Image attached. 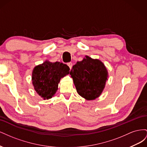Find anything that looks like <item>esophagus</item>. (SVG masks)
I'll list each match as a JSON object with an SVG mask.
<instances>
[{"instance_id": "obj_1", "label": "esophagus", "mask_w": 147, "mask_h": 147, "mask_svg": "<svg viewBox=\"0 0 147 147\" xmlns=\"http://www.w3.org/2000/svg\"><path fill=\"white\" fill-rule=\"evenodd\" d=\"M67 65H68V66L69 67V68H70V69H72V63H67Z\"/></svg>"}]
</instances>
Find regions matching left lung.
I'll use <instances>...</instances> for the list:
<instances>
[{
    "mask_svg": "<svg viewBox=\"0 0 147 147\" xmlns=\"http://www.w3.org/2000/svg\"><path fill=\"white\" fill-rule=\"evenodd\" d=\"M70 75L78 94L86 100H94L99 97L108 78L104 64L88 56L72 67Z\"/></svg>",
    "mask_w": 147,
    "mask_h": 147,
    "instance_id": "8db88e82",
    "label": "left lung"
}]
</instances>
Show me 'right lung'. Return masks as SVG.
Segmentation results:
<instances>
[{
	"label": "right lung",
	"instance_id": "obj_1",
	"mask_svg": "<svg viewBox=\"0 0 147 147\" xmlns=\"http://www.w3.org/2000/svg\"><path fill=\"white\" fill-rule=\"evenodd\" d=\"M69 70L67 65L59 62L46 61L35 66L32 74L34 90L44 100L51 99L58 89L61 78L69 74Z\"/></svg>",
	"mask_w": 147,
	"mask_h": 147
}]
</instances>
